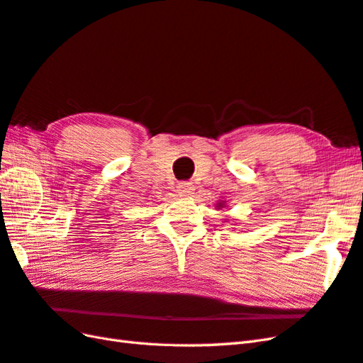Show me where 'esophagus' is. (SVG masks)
I'll use <instances>...</instances> for the list:
<instances>
[{
    "mask_svg": "<svg viewBox=\"0 0 363 363\" xmlns=\"http://www.w3.org/2000/svg\"><path fill=\"white\" fill-rule=\"evenodd\" d=\"M177 191H179L180 196L189 197V196H192L194 191H196V188H194V184L191 182H182V183H179V186H177Z\"/></svg>",
    "mask_w": 363,
    "mask_h": 363,
    "instance_id": "1",
    "label": "esophagus"
}]
</instances>
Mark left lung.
Here are the masks:
<instances>
[{
  "label": "left lung",
  "mask_w": 363,
  "mask_h": 363,
  "mask_svg": "<svg viewBox=\"0 0 363 363\" xmlns=\"http://www.w3.org/2000/svg\"><path fill=\"white\" fill-rule=\"evenodd\" d=\"M223 205H225V203H223V201H220V203H217V208H218V209H222V208H223Z\"/></svg>",
  "instance_id": "8db88e82"
}]
</instances>
